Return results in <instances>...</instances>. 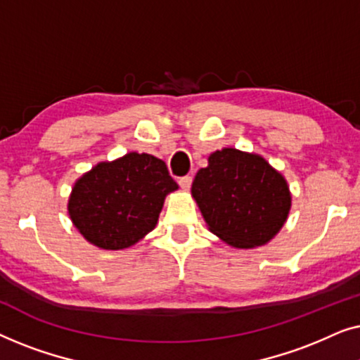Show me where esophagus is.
Wrapping results in <instances>:
<instances>
[{
    "label": "esophagus",
    "mask_w": 360,
    "mask_h": 360,
    "mask_svg": "<svg viewBox=\"0 0 360 360\" xmlns=\"http://www.w3.org/2000/svg\"><path fill=\"white\" fill-rule=\"evenodd\" d=\"M191 181H193V180H191V176L186 175V176H181V179L179 180V185L181 186V190H184V191H188L190 186H191Z\"/></svg>",
    "instance_id": "esophagus-1"
}]
</instances>
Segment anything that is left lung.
<instances>
[{
	"mask_svg": "<svg viewBox=\"0 0 360 360\" xmlns=\"http://www.w3.org/2000/svg\"><path fill=\"white\" fill-rule=\"evenodd\" d=\"M191 196L211 233L236 249L270 243L292 208L285 176L262 155L224 147L208 157L191 185Z\"/></svg>",
	"mask_w": 360,
	"mask_h": 360,
	"instance_id": "1",
	"label": "left lung"
}]
</instances>
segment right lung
Masks as SVG:
<instances>
[{
  "label": "right lung",
  "mask_w": 360,
  "mask_h": 360,
  "mask_svg": "<svg viewBox=\"0 0 360 360\" xmlns=\"http://www.w3.org/2000/svg\"><path fill=\"white\" fill-rule=\"evenodd\" d=\"M179 190L164 160L129 154L100 162L68 196V216L88 243L106 250L134 245L155 228L165 196Z\"/></svg>",
  "instance_id": "obj_1"
}]
</instances>
